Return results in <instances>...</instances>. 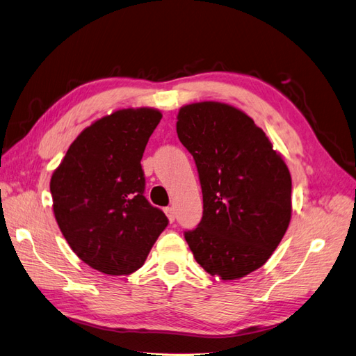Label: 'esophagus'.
<instances>
[{"label":"esophagus","instance_id":"esophagus-1","mask_svg":"<svg viewBox=\"0 0 356 356\" xmlns=\"http://www.w3.org/2000/svg\"><path fill=\"white\" fill-rule=\"evenodd\" d=\"M163 211H165V214L168 216V218H169V222L172 223V222H174V220H175V209L174 208H172V207H166L165 209H163Z\"/></svg>","mask_w":356,"mask_h":356}]
</instances>
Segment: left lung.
<instances>
[{
	"label": "left lung",
	"mask_w": 356,
	"mask_h": 356,
	"mask_svg": "<svg viewBox=\"0 0 356 356\" xmlns=\"http://www.w3.org/2000/svg\"><path fill=\"white\" fill-rule=\"evenodd\" d=\"M177 120L204 197V216L186 241L208 274L238 280L271 257L291 223L289 169L264 130L230 104H186Z\"/></svg>",
	"instance_id": "obj_1"
}]
</instances>
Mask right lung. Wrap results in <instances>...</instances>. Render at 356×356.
<instances>
[{"label":"right lung","instance_id":"right-lung-1","mask_svg":"<svg viewBox=\"0 0 356 356\" xmlns=\"http://www.w3.org/2000/svg\"><path fill=\"white\" fill-rule=\"evenodd\" d=\"M161 117L152 108H129L94 121L52 174V208L65 241L103 274L138 271L169 223L143 196L140 166Z\"/></svg>","mask_w":356,"mask_h":356}]
</instances>
